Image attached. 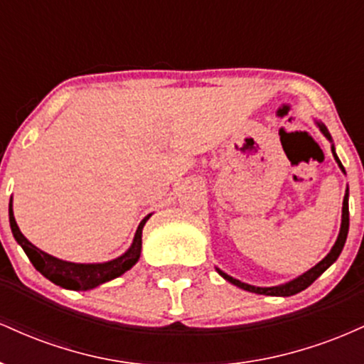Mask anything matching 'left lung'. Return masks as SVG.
<instances>
[{
    "label": "left lung",
    "mask_w": 364,
    "mask_h": 364,
    "mask_svg": "<svg viewBox=\"0 0 364 364\" xmlns=\"http://www.w3.org/2000/svg\"><path fill=\"white\" fill-rule=\"evenodd\" d=\"M316 127L320 128V132L323 133L327 139L332 141V136H330L327 127H325L323 123H318L316 121ZM332 154L333 157H336L337 164H339V168L344 171V166L341 164L339 157H337L336 154V149H333L332 145ZM346 173V171H344ZM348 232H349V190H346V195H344V202H342V223H341V231H339V236H337V241L336 245L332 246V250H330V253L327 257L323 258V260L316 263L313 269L308 270V272H304L303 275H299V277L292 279V281L286 282V284H281V286H272V287H257V286H250V284H245L241 281H237V279L231 277V275H228L225 272H223L220 269H215L219 275H223L225 281H229L231 284H235V286L241 287V289L245 291H250V292H257V294H265V296H292V294H298V292H301L306 289L308 286H311L313 282L316 281V279L320 277L321 274L325 272V270L328 269L330 265H332L333 262L339 258V255L342 252V248H344L346 245V237H348Z\"/></svg>",
    "instance_id": "8db88e82"
}]
</instances>
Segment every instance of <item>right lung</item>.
<instances>
[{"label": "right lung", "instance_id": "add662e5", "mask_svg": "<svg viewBox=\"0 0 364 364\" xmlns=\"http://www.w3.org/2000/svg\"><path fill=\"white\" fill-rule=\"evenodd\" d=\"M8 215H10V228L16 243L22 246L25 255L28 257V260H31L32 265L36 267V270H39L46 279H49V281L56 284V286L65 287V289L89 291L101 286L104 282L119 277V275H123L127 270L132 269V267L139 262L141 253V229H144L145 223H147L149 217L152 214H149L144 220H141L139 229H136L135 232V237H133V243L127 252L121 255V257L114 258V260L104 263H73L60 260V258L53 257V255L37 248V246L32 245L31 241L20 232L14 217L11 200L10 208H8Z\"/></svg>", "mask_w": 364, "mask_h": 364}]
</instances>
